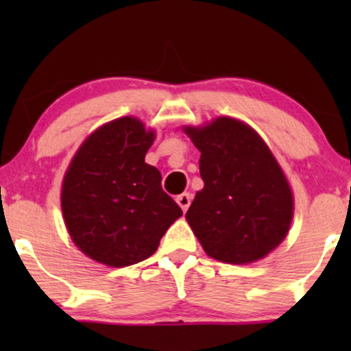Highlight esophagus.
<instances>
[{"instance_id": "1", "label": "esophagus", "mask_w": 351, "mask_h": 351, "mask_svg": "<svg viewBox=\"0 0 351 351\" xmlns=\"http://www.w3.org/2000/svg\"><path fill=\"white\" fill-rule=\"evenodd\" d=\"M176 203L180 204V208L183 209V213H186L189 204H191V195H189V193H183V195H180L178 198H176Z\"/></svg>"}]
</instances>
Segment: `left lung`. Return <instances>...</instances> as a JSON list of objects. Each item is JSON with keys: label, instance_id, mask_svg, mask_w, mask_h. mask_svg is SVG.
<instances>
[{"label": "left lung", "instance_id": "left-lung-1", "mask_svg": "<svg viewBox=\"0 0 351 351\" xmlns=\"http://www.w3.org/2000/svg\"><path fill=\"white\" fill-rule=\"evenodd\" d=\"M181 128L201 152L204 186L186 221L204 252L234 265L264 259L289 234L293 217L291 183L269 145L234 117Z\"/></svg>", "mask_w": 351, "mask_h": 351}]
</instances>
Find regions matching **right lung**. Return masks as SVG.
Segmentation results:
<instances>
[{
	"label": "right lung",
	"instance_id": "obj_1",
	"mask_svg": "<svg viewBox=\"0 0 351 351\" xmlns=\"http://www.w3.org/2000/svg\"><path fill=\"white\" fill-rule=\"evenodd\" d=\"M155 136L136 117L110 120L80 143L64 173V224L95 263L119 269L145 261L183 216L162 189V173L145 163Z\"/></svg>",
	"mask_w": 351,
	"mask_h": 351
}]
</instances>
